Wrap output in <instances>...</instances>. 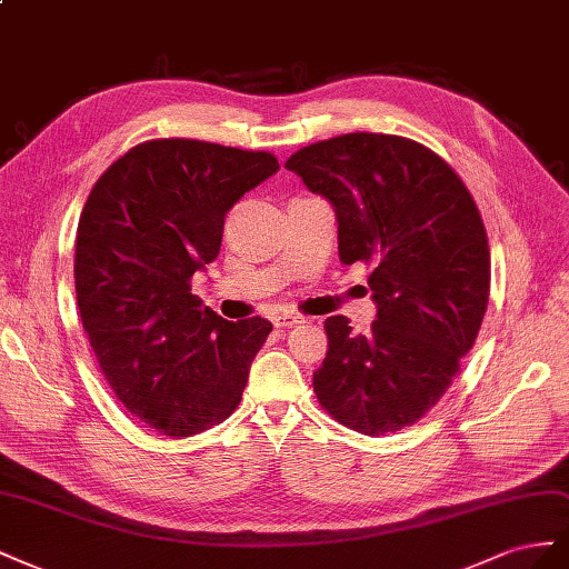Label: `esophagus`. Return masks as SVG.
<instances>
[{
	"instance_id": "1",
	"label": "esophagus",
	"mask_w": 569,
	"mask_h": 569,
	"mask_svg": "<svg viewBox=\"0 0 569 569\" xmlns=\"http://www.w3.org/2000/svg\"><path fill=\"white\" fill-rule=\"evenodd\" d=\"M305 321V317H300V315H293V312H279L273 317V327L276 329H293L296 323H302Z\"/></svg>"
}]
</instances>
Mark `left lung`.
<instances>
[{
	"label": "left lung",
	"instance_id": "1",
	"mask_svg": "<svg viewBox=\"0 0 569 569\" xmlns=\"http://www.w3.org/2000/svg\"><path fill=\"white\" fill-rule=\"evenodd\" d=\"M286 169L333 204L340 262L371 267L377 302L367 336L343 315L323 321L317 400L365 436L410 427L452 383L489 305V238L472 194L441 157L400 136L321 140Z\"/></svg>",
	"mask_w": 569,
	"mask_h": 569
}]
</instances>
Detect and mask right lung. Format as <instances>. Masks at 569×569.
<instances>
[{
	"instance_id": "1",
	"label": "right lung",
	"mask_w": 569,
	"mask_h": 569,
	"mask_svg": "<svg viewBox=\"0 0 569 569\" xmlns=\"http://www.w3.org/2000/svg\"><path fill=\"white\" fill-rule=\"evenodd\" d=\"M276 171L269 152L161 138L119 157L88 194L80 319L111 391L159 433H200L238 408L271 321H226L190 279L217 259L229 209Z\"/></svg>"
}]
</instances>
